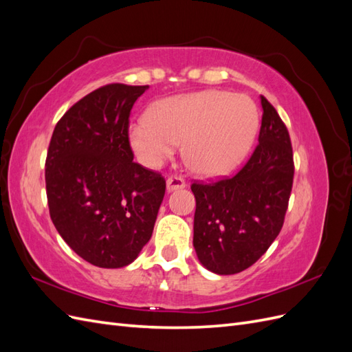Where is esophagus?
<instances>
[{"mask_svg": "<svg viewBox=\"0 0 352 352\" xmlns=\"http://www.w3.org/2000/svg\"><path fill=\"white\" fill-rule=\"evenodd\" d=\"M185 185H186L185 180L179 176H170L166 180V186H167L168 192H172V190H176V189H182V188H185Z\"/></svg>", "mask_w": 352, "mask_h": 352, "instance_id": "obj_1", "label": "esophagus"}]
</instances>
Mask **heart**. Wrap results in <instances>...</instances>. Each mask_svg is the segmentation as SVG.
Instances as JSON below:
<instances>
[{"label":"heart","instance_id":"b5f03b06","mask_svg":"<svg viewBox=\"0 0 352 352\" xmlns=\"http://www.w3.org/2000/svg\"><path fill=\"white\" fill-rule=\"evenodd\" d=\"M258 129V111L245 95L202 91L163 101L153 116L131 126L129 140L140 162L157 168L184 142L192 172L217 176L245 157Z\"/></svg>","mask_w":352,"mask_h":352}]
</instances>
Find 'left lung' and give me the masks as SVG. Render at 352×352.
<instances>
[{"instance_id": "obj_1", "label": "left lung", "mask_w": 352, "mask_h": 352, "mask_svg": "<svg viewBox=\"0 0 352 352\" xmlns=\"http://www.w3.org/2000/svg\"><path fill=\"white\" fill-rule=\"evenodd\" d=\"M258 145L233 177L194 182V248L212 273L235 274L269 250L283 226L294 182L291 138L261 95Z\"/></svg>"}]
</instances>
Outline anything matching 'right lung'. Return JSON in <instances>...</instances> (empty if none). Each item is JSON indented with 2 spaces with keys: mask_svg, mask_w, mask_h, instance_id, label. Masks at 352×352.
I'll return each instance as SVG.
<instances>
[{
  "mask_svg": "<svg viewBox=\"0 0 352 352\" xmlns=\"http://www.w3.org/2000/svg\"><path fill=\"white\" fill-rule=\"evenodd\" d=\"M148 87L105 85L79 100L52 132L45 185L52 223L97 267L131 264L150 241L164 177L133 162L129 116Z\"/></svg>",
  "mask_w": 352,
  "mask_h": 352,
  "instance_id": "obj_1",
  "label": "right lung"
}]
</instances>
